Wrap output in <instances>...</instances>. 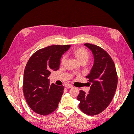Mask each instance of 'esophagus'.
Here are the masks:
<instances>
[{
  "label": "esophagus",
  "instance_id": "obj_1",
  "mask_svg": "<svg viewBox=\"0 0 134 134\" xmlns=\"http://www.w3.org/2000/svg\"><path fill=\"white\" fill-rule=\"evenodd\" d=\"M65 87L67 88H71L72 87V85H71V84H66L65 86Z\"/></svg>",
  "mask_w": 134,
  "mask_h": 134
}]
</instances>
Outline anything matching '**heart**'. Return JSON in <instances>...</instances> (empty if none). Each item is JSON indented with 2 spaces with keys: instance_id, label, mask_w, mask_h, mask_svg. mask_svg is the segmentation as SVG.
Returning a JSON list of instances; mask_svg holds the SVG:
<instances>
[{
  "instance_id": "obj_1",
  "label": "heart",
  "mask_w": 134,
  "mask_h": 134,
  "mask_svg": "<svg viewBox=\"0 0 134 134\" xmlns=\"http://www.w3.org/2000/svg\"><path fill=\"white\" fill-rule=\"evenodd\" d=\"M72 54H73L76 58L78 59L79 62L82 63L83 62H87L89 58H90V52L86 48L83 47H77L72 51ZM66 59V56L64 55L62 59H61V64L63 65L65 62Z\"/></svg>"
}]
</instances>
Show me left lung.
I'll list each match as a JSON object with an SVG mask.
<instances>
[{
	"label": "left lung",
	"mask_w": 134,
	"mask_h": 134,
	"mask_svg": "<svg viewBox=\"0 0 134 134\" xmlns=\"http://www.w3.org/2000/svg\"><path fill=\"white\" fill-rule=\"evenodd\" d=\"M92 51L94 62L86 78L92 84L88 94L80 90L77 97L79 107L86 115L94 116L103 111L110 104L117 86L118 77L114 62L107 52L94 44H84Z\"/></svg>",
	"instance_id": "left-lung-1"
}]
</instances>
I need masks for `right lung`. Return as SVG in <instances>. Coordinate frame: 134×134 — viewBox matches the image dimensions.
<instances>
[{"label":"right lung","instance_id":"right-lung-1","mask_svg":"<svg viewBox=\"0 0 134 134\" xmlns=\"http://www.w3.org/2000/svg\"><path fill=\"white\" fill-rule=\"evenodd\" d=\"M70 47L51 45L36 51L28 60L23 75V91L28 106L35 112L46 116L58 108L64 87L50 84L51 71L59 69L62 55Z\"/></svg>","mask_w":134,"mask_h":134}]
</instances>
